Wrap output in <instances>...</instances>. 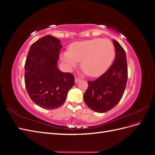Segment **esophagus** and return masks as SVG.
Instances as JSON below:
<instances>
[{
	"mask_svg": "<svg viewBox=\"0 0 155 155\" xmlns=\"http://www.w3.org/2000/svg\"><path fill=\"white\" fill-rule=\"evenodd\" d=\"M81 81V79H79V78H78V77H76V78H75V82H76V83H78L79 81Z\"/></svg>",
	"mask_w": 155,
	"mask_h": 155,
	"instance_id": "34e87169",
	"label": "esophagus"
}]
</instances>
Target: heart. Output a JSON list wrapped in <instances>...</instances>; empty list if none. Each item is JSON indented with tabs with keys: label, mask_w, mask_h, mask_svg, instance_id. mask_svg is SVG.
I'll use <instances>...</instances> for the list:
<instances>
[{
	"label": "heart",
	"mask_w": 155,
	"mask_h": 155,
	"mask_svg": "<svg viewBox=\"0 0 155 155\" xmlns=\"http://www.w3.org/2000/svg\"><path fill=\"white\" fill-rule=\"evenodd\" d=\"M115 49L107 39H94L76 42L70 45L61 58L68 68L76 67L81 61V67L88 76H99L109 68L114 59Z\"/></svg>",
	"instance_id": "1"
}]
</instances>
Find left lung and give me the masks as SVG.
Instances as JSON below:
<instances>
[{"label": "left lung", "mask_w": 155, "mask_h": 155, "mask_svg": "<svg viewBox=\"0 0 155 155\" xmlns=\"http://www.w3.org/2000/svg\"><path fill=\"white\" fill-rule=\"evenodd\" d=\"M116 56L111 67L94 81H88L84 94L86 105L94 111L104 113L118 104L127 81V64L125 51L118 41L113 39Z\"/></svg>", "instance_id": "obj_1"}]
</instances>
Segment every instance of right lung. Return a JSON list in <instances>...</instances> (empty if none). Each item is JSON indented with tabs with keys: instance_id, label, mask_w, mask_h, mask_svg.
Instances as JSON below:
<instances>
[{
	"instance_id": "add662e5",
	"label": "right lung",
	"mask_w": 155,
	"mask_h": 155,
	"mask_svg": "<svg viewBox=\"0 0 155 155\" xmlns=\"http://www.w3.org/2000/svg\"><path fill=\"white\" fill-rule=\"evenodd\" d=\"M61 47L59 39L45 35L31 45L26 58V91L31 100L45 109H55L61 106L75 84L72 74L63 72L58 67Z\"/></svg>"
}]
</instances>
